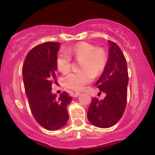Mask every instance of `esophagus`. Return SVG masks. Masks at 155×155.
Returning <instances> with one entry per match:
<instances>
[{"mask_svg":"<svg viewBox=\"0 0 155 155\" xmlns=\"http://www.w3.org/2000/svg\"><path fill=\"white\" fill-rule=\"evenodd\" d=\"M79 95H80V92H74V93H73V96H74V97H77Z\"/></svg>","mask_w":155,"mask_h":155,"instance_id":"esophagus-1","label":"esophagus"}]
</instances>
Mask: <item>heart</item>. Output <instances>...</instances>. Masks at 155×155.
Returning <instances> with one entry per match:
<instances>
[{
  "label": "heart",
  "mask_w": 155,
  "mask_h": 155,
  "mask_svg": "<svg viewBox=\"0 0 155 155\" xmlns=\"http://www.w3.org/2000/svg\"><path fill=\"white\" fill-rule=\"evenodd\" d=\"M81 60V72H71L63 79L65 87L74 90H83L85 85L92 82L94 76H97L104 71L107 63V54L103 49L86 42H81L74 47L68 48L65 52H60L57 57L58 70L66 74L71 68V58ZM94 74H92V73Z\"/></svg>",
  "instance_id": "heart-1"
}]
</instances>
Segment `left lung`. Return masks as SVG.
<instances>
[{
    "instance_id": "left-lung-1",
    "label": "left lung",
    "mask_w": 155,
    "mask_h": 155,
    "mask_svg": "<svg viewBox=\"0 0 155 155\" xmlns=\"http://www.w3.org/2000/svg\"><path fill=\"white\" fill-rule=\"evenodd\" d=\"M108 58L96 86L104 93L103 100L92 97L87 118L96 127L107 128L122 118L127 104L128 72L123 52L114 42L108 40Z\"/></svg>"
}]
</instances>
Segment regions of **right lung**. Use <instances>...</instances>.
<instances>
[{
  "label": "right lung",
  "mask_w": 155,
  "mask_h": 155,
  "mask_svg": "<svg viewBox=\"0 0 155 155\" xmlns=\"http://www.w3.org/2000/svg\"><path fill=\"white\" fill-rule=\"evenodd\" d=\"M60 44L45 42L37 45L27 54L22 66L25 90L35 120L48 130L64 127L69 119L67 106L72 97L63 92L59 97L51 93L56 83V60Z\"/></svg>",
  "instance_id": "add662e5"
}]
</instances>
